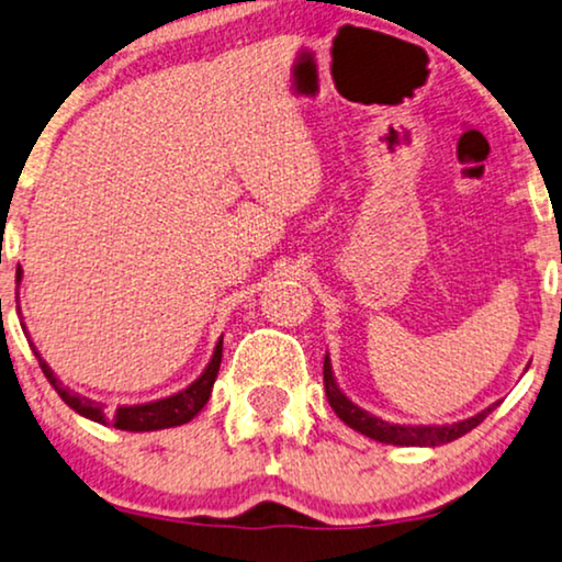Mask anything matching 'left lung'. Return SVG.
<instances>
[{
    "instance_id": "left-lung-1",
    "label": "left lung",
    "mask_w": 562,
    "mask_h": 562,
    "mask_svg": "<svg viewBox=\"0 0 562 562\" xmlns=\"http://www.w3.org/2000/svg\"><path fill=\"white\" fill-rule=\"evenodd\" d=\"M324 385H326V398H328V403H331L334 414L339 416L341 422L349 426V429L364 434V437L375 439V442L398 445V447H439V445L454 442V439H460L462 434L473 431L475 426L498 406V403H493V406L483 408L481 414L462 418V422H454V424H391V422H383V418L370 414V411L359 408L355 401H349L347 395L341 393V387L336 385V380H334L331 359H328V355L324 357Z\"/></svg>"
}]
</instances>
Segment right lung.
<instances>
[{
    "instance_id": "right-lung-1",
    "label": "right lung",
    "mask_w": 562,
    "mask_h": 562,
    "mask_svg": "<svg viewBox=\"0 0 562 562\" xmlns=\"http://www.w3.org/2000/svg\"><path fill=\"white\" fill-rule=\"evenodd\" d=\"M20 277H22V272H18V285H20ZM30 347H33V341H30ZM33 351L37 357V364H41L43 375L48 378V383L54 385V391L58 395H61V401L66 403V406L77 411L79 416L92 418V422H97V424H112L115 429H123V431H156V429H169V426H182L187 422H192V418L203 411L207 398H211L213 383H215V378H218V370H221L223 336H221V341L215 344L213 357H211V362H207V368L203 370V375L194 380L192 385H187L184 391L169 395V398H159L151 403H136V406H120L115 414L104 411V403L92 401V398H87V395H79V393L69 391V387H64L61 380H58L54 375V370L48 368L46 359L37 355L35 347H33Z\"/></svg>"
}]
</instances>
